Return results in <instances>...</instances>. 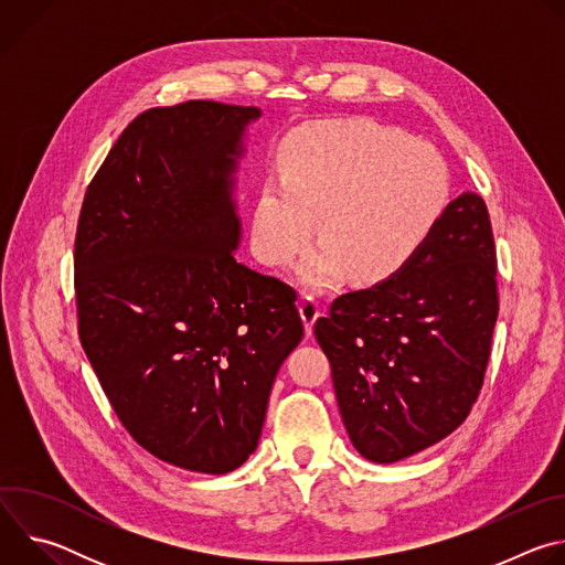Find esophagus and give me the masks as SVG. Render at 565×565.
Returning <instances> with one entry per match:
<instances>
[{"label":"esophagus","mask_w":565,"mask_h":565,"mask_svg":"<svg viewBox=\"0 0 565 565\" xmlns=\"http://www.w3.org/2000/svg\"><path fill=\"white\" fill-rule=\"evenodd\" d=\"M299 312H301V319H303V327H306V333L310 335L312 333V327L317 317L321 315V303L312 297V295H303L299 299Z\"/></svg>","instance_id":"1"}]
</instances>
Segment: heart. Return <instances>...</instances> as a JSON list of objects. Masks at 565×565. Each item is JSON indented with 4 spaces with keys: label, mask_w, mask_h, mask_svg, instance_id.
I'll return each instance as SVG.
<instances>
[{
    "label": "heart",
    "mask_w": 565,
    "mask_h": 565,
    "mask_svg": "<svg viewBox=\"0 0 565 565\" xmlns=\"http://www.w3.org/2000/svg\"><path fill=\"white\" fill-rule=\"evenodd\" d=\"M449 201L443 156L371 120L297 131L281 149V177L259 188L250 241L268 266H288L315 234L321 244L299 266L312 288L349 270L360 284L397 275L420 250Z\"/></svg>",
    "instance_id": "heart-1"
}]
</instances>
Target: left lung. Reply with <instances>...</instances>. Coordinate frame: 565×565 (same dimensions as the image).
<instances>
[{
    "label": "left lung",
    "instance_id": "8db88e82",
    "mask_svg": "<svg viewBox=\"0 0 565 565\" xmlns=\"http://www.w3.org/2000/svg\"><path fill=\"white\" fill-rule=\"evenodd\" d=\"M497 317L488 205L462 192L405 268L340 295L315 321L353 447L395 462L460 427L486 377Z\"/></svg>",
    "mask_w": 565,
    "mask_h": 565
}]
</instances>
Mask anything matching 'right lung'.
<instances>
[{
  "label": "right lung",
  "instance_id": "right-lung-1",
  "mask_svg": "<svg viewBox=\"0 0 565 565\" xmlns=\"http://www.w3.org/2000/svg\"><path fill=\"white\" fill-rule=\"evenodd\" d=\"M259 116L214 100L142 111L75 232L77 333L100 386L142 449L190 471L246 462L303 338L297 292L232 255L236 160Z\"/></svg>",
  "mask_w": 565,
  "mask_h": 565
}]
</instances>
